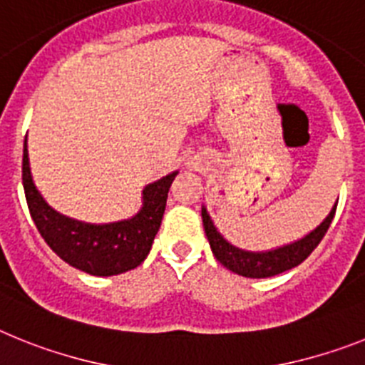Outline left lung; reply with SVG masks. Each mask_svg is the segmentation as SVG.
Here are the masks:
<instances>
[{"label":"left lung","mask_w":365,"mask_h":365,"mask_svg":"<svg viewBox=\"0 0 365 365\" xmlns=\"http://www.w3.org/2000/svg\"><path fill=\"white\" fill-rule=\"evenodd\" d=\"M334 213L336 204L331 209V213L325 217V220L316 230L310 231L309 235H305L303 239L296 240L292 244H284L281 248L268 250V252H246V250H240L227 242L218 233L205 207H202V222H204V230L205 235H207L209 246H211V252H213L218 262L226 266L227 270L244 275V277L262 279L283 274V272L290 270V268L305 261L310 253L314 252L316 246L322 242L323 237H325L332 218H334Z\"/></svg>","instance_id":"obj_1"}]
</instances>
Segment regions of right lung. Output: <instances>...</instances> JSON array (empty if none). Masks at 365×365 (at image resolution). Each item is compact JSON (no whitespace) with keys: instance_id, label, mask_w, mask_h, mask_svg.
<instances>
[{"instance_id":"1","label":"right lung","mask_w":365,"mask_h":365,"mask_svg":"<svg viewBox=\"0 0 365 365\" xmlns=\"http://www.w3.org/2000/svg\"><path fill=\"white\" fill-rule=\"evenodd\" d=\"M176 174L178 170L148 183L143 189V207L132 218L110 224H86L56 213L43 200L31 176L27 138L24 143L21 180L31 217L40 235L62 261L99 277L128 272L147 259L161 226L170 183Z\"/></svg>"}]
</instances>
